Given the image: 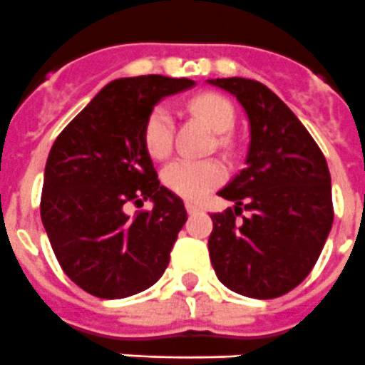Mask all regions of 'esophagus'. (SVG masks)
I'll return each mask as SVG.
<instances>
[{"label":"esophagus","instance_id":"obj_1","mask_svg":"<svg viewBox=\"0 0 365 365\" xmlns=\"http://www.w3.org/2000/svg\"><path fill=\"white\" fill-rule=\"evenodd\" d=\"M185 210H187V213H198V211H202V206H198V204H195V202H185Z\"/></svg>","mask_w":365,"mask_h":365}]
</instances>
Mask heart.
Masks as SVG:
<instances>
[{
    "instance_id": "b5f03b06",
    "label": "heart",
    "mask_w": 365,
    "mask_h": 365,
    "mask_svg": "<svg viewBox=\"0 0 365 365\" xmlns=\"http://www.w3.org/2000/svg\"><path fill=\"white\" fill-rule=\"evenodd\" d=\"M189 113L198 116L215 133H226L234 128V106L217 93H202L187 102ZM143 143L150 158L165 159L173 148V115L165 106L154 107L143 125ZM225 143V139H220ZM225 178V168L215 159L189 161L178 159L163 170L168 189L183 198L198 200L215 189Z\"/></svg>"
}]
</instances>
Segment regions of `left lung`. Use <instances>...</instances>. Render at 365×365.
<instances>
[{
    "instance_id": "obj_1",
    "label": "left lung",
    "mask_w": 365,
    "mask_h": 365,
    "mask_svg": "<svg viewBox=\"0 0 365 365\" xmlns=\"http://www.w3.org/2000/svg\"><path fill=\"white\" fill-rule=\"evenodd\" d=\"M210 83L234 94L250 124L247 165L219 191L235 206L211 215V265L217 278L240 295H286L310 274L332 228L329 165L271 88L245 78ZM243 210L250 215L241 216Z\"/></svg>"
}]
</instances>
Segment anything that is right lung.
<instances>
[{
  "label": "right lung",
  "mask_w": 365,
  "mask_h": 365,
  "mask_svg": "<svg viewBox=\"0 0 365 365\" xmlns=\"http://www.w3.org/2000/svg\"><path fill=\"white\" fill-rule=\"evenodd\" d=\"M191 79H115L59 133L50 150L41 217L66 277L100 299H124L161 278L187 220L182 198L159 185L143 125L165 96ZM152 200L150 212L125 213Z\"/></svg>",
  "instance_id": "obj_1"
}]
</instances>
